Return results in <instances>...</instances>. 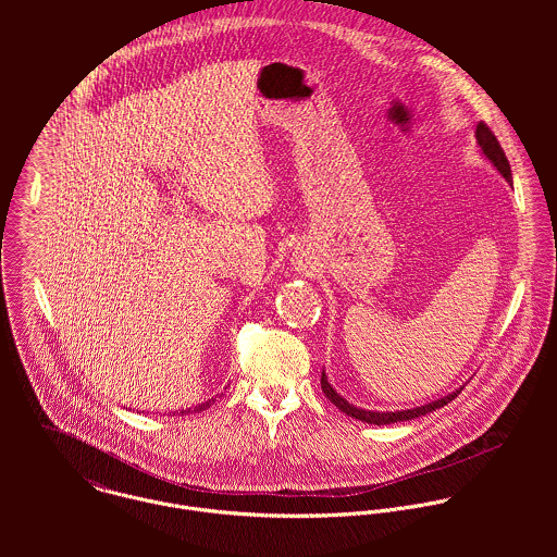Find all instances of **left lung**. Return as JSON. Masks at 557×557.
Instances as JSON below:
<instances>
[{
    "label": "left lung",
    "mask_w": 557,
    "mask_h": 557,
    "mask_svg": "<svg viewBox=\"0 0 557 557\" xmlns=\"http://www.w3.org/2000/svg\"><path fill=\"white\" fill-rule=\"evenodd\" d=\"M476 141L478 146H480V150H482V154L493 162V166H495V169L506 177V182H510V184H512L510 162L506 159V154H504V150H502V146H499L497 137L493 135V131H491L484 122H478ZM321 391H323L325 398H327V400H332V403H334L343 413H347V416H351V418H356V420H362V422H369V424H377V426H382V424L403 422V420H411V418L424 416V413H429V411H435V409H440V407H444V405H448L450 400H455V398L459 397V393H461L463 388H459L457 393H453V395H448V397L437 398V400H433V403H429V405H420V407L405 409V411H369V409L354 407L351 403H347L345 398L341 397V395H338V393L327 384L325 373H321Z\"/></svg>",
    "instance_id": "8db88e82"
}]
</instances>
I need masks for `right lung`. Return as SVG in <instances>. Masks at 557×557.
I'll return each instance as SVG.
<instances>
[{
    "label": "right lung",
    "instance_id": "obj_1",
    "mask_svg": "<svg viewBox=\"0 0 557 557\" xmlns=\"http://www.w3.org/2000/svg\"><path fill=\"white\" fill-rule=\"evenodd\" d=\"M214 400H216V398H210V400H206V403H201V405H197V407H193V409H182L180 413H182V416H184V413H193V411L197 413V411H201V409H208Z\"/></svg>",
    "mask_w": 557,
    "mask_h": 557
}]
</instances>
